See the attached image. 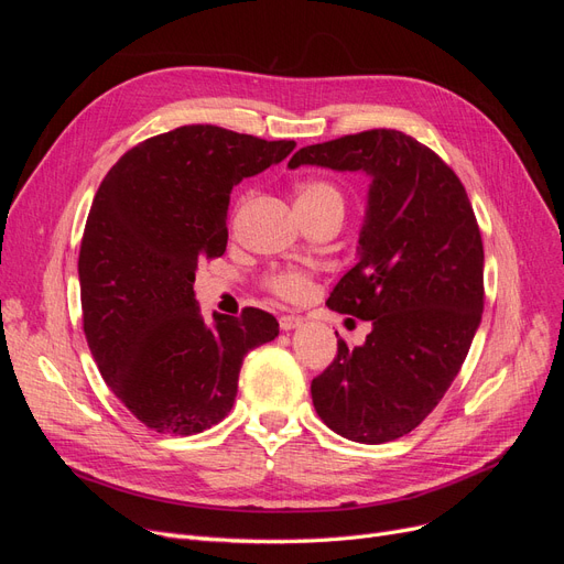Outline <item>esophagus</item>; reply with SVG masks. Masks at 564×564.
<instances>
[{
	"mask_svg": "<svg viewBox=\"0 0 564 564\" xmlns=\"http://www.w3.org/2000/svg\"><path fill=\"white\" fill-rule=\"evenodd\" d=\"M301 322H303V317H299V315H282L280 317V329L282 332H292V329L301 327Z\"/></svg>",
	"mask_w": 564,
	"mask_h": 564,
	"instance_id": "34e87169",
	"label": "esophagus"
}]
</instances>
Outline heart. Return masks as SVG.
Wrapping results in <instances>:
<instances>
[{
  "instance_id": "b5f03b06",
  "label": "heart",
  "mask_w": 564,
  "mask_h": 564,
  "mask_svg": "<svg viewBox=\"0 0 564 564\" xmlns=\"http://www.w3.org/2000/svg\"><path fill=\"white\" fill-rule=\"evenodd\" d=\"M294 197H296L299 214L329 209V207L344 209V193H340L334 183L322 181V178H308V181L296 183ZM265 284H268L272 294H278L286 301H296L305 292H308L311 280H308V275H305V272L289 268V270L272 272Z\"/></svg>"
}]
</instances>
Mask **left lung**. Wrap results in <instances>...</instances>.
I'll use <instances>...</instances> for the list:
<instances>
[{
  "instance_id": "obj_1",
  "label": "left lung",
  "mask_w": 564,
  "mask_h": 564,
  "mask_svg": "<svg viewBox=\"0 0 564 564\" xmlns=\"http://www.w3.org/2000/svg\"><path fill=\"white\" fill-rule=\"evenodd\" d=\"M301 164L371 178L357 263L327 301L371 332L355 348L340 338L311 392L334 433L381 445L412 433L466 360L485 305L480 228L458 176L402 131L305 145L289 169Z\"/></svg>"
}]
</instances>
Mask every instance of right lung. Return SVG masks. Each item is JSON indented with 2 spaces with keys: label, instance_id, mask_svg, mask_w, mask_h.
I'll return each mask as SVG.
<instances>
[{
  "label": "right lung",
  "instance_id": "right-lung-1",
  "mask_svg": "<svg viewBox=\"0 0 564 564\" xmlns=\"http://www.w3.org/2000/svg\"><path fill=\"white\" fill-rule=\"evenodd\" d=\"M294 148L191 124L131 148L100 183L77 263L84 334L100 377L150 431L224 421L245 355L280 334L259 308L209 324L193 282L199 261L226 251L232 185Z\"/></svg>",
  "mask_w": 564,
  "mask_h": 564
}]
</instances>
